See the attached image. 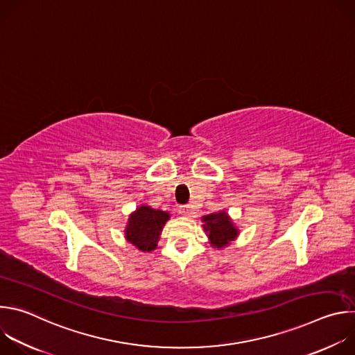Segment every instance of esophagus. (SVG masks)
Returning a JSON list of instances; mask_svg holds the SVG:
<instances>
[{
    "instance_id": "obj_1",
    "label": "esophagus",
    "mask_w": 355,
    "mask_h": 355,
    "mask_svg": "<svg viewBox=\"0 0 355 355\" xmlns=\"http://www.w3.org/2000/svg\"><path fill=\"white\" fill-rule=\"evenodd\" d=\"M180 214L184 216H189L192 214V207L191 205H181L180 207Z\"/></svg>"
}]
</instances>
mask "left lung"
I'll list each match as a JSON object with an SVG mask.
<instances>
[{
	"instance_id": "8db88e82",
	"label": "left lung",
	"mask_w": 355,
	"mask_h": 355,
	"mask_svg": "<svg viewBox=\"0 0 355 355\" xmlns=\"http://www.w3.org/2000/svg\"><path fill=\"white\" fill-rule=\"evenodd\" d=\"M202 220L207 223L204 225V229L208 232L212 245L218 248L229 244V241L234 240V237L239 234L237 229L233 226L230 218L225 212L204 216Z\"/></svg>"
}]
</instances>
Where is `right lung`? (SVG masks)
Instances as JSON below:
<instances>
[{
	"mask_svg": "<svg viewBox=\"0 0 355 355\" xmlns=\"http://www.w3.org/2000/svg\"><path fill=\"white\" fill-rule=\"evenodd\" d=\"M170 215L164 211L140 207L130 215L126 226V239L141 251L155 250L164 223Z\"/></svg>",
	"mask_w": 355,
	"mask_h": 355,
	"instance_id": "obj_1",
	"label": "right lung"
}]
</instances>
